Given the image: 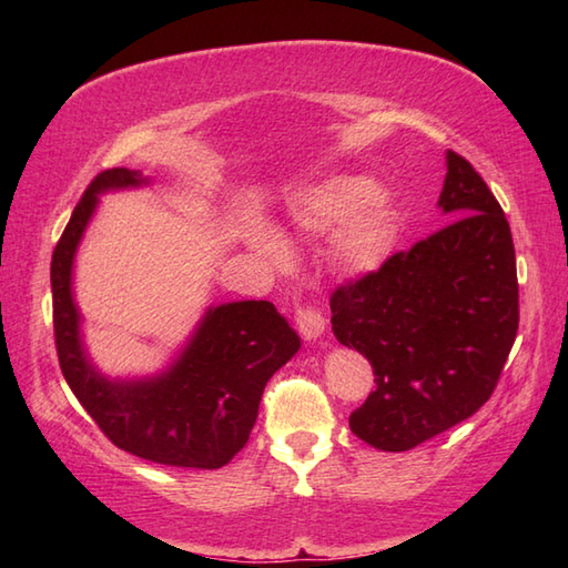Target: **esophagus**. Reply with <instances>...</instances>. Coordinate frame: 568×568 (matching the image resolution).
I'll list each match as a JSON object with an SVG mask.
<instances>
[{
    "label": "esophagus",
    "mask_w": 568,
    "mask_h": 568,
    "mask_svg": "<svg viewBox=\"0 0 568 568\" xmlns=\"http://www.w3.org/2000/svg\"><path fill=\"white\" fill-rule=\"evenodd\" d=\"M295 324L305 339H317V336L324 332V327H327V320H324L320 307L315 305H297Z\"/></svg>",
    "instance_id": "esophagus-1"
}]
</instances>
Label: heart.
Here are the masks:
<instances>
[{
    "label": "heart",
    "mask_w": 568,
    "mask_h": 568,
    "mask_svg": "<svg viewBox=\"0 0 568 568\" xmlns=\"http://www.w3.org/2000/svg\"><path fill=\"white\" fill-rule=\"evenodd\" d=\"M295 220L310 232H332L334 258L348 271H368L388 256L397 220L390 200L373 187L366 178H332L327 183L310 190L295 204ZM251 244L273 261L287 256L285 244L265 229L251 234Z\"/></svg>",
    "instance_id": "heart-1"
}]
</instances>
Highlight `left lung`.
Returning a JSON list of instances; mask_svg holds the SVG:
<instances>
[{"label":"left lung","mask_w":568,"mask_h":568,"mask_svg":"<svg viewBox=\"0 0 568 568\" xmlns=\"http://www.w3.org/2000/svg\"><path fill=\"white\" fill-rule=\"evenodd\" d=\"M439 207L449 224L329 297L336 339L376 376L348 427L383 452L415 449L474 415L496 390L520 324L510 224L454 151Z\"/></svg>","instance_id":"1"}]
</instances>
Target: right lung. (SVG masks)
<instances>
[{
  "instance_id": "add662e5",
  "label": "right lung",
  "mask_w": 568,
  "mask_h": 568,
  "mask_svg": "<svg viewBox=\"0 0 568 568\" xmlns=\"http://www.w3.org/2000/svg\"><path fill=\"white\" fill-rule=\"evenodd\" d=\"M139 171H102L82 192L51 261L53 336L60 371L104 437L153 464L220 468L244 449L265 383L300 348L268 300L212 307L171 371L149 381L112 383L82 354L70 273L98 192L141 185Z\"/></svg>"
}]
</instances>
